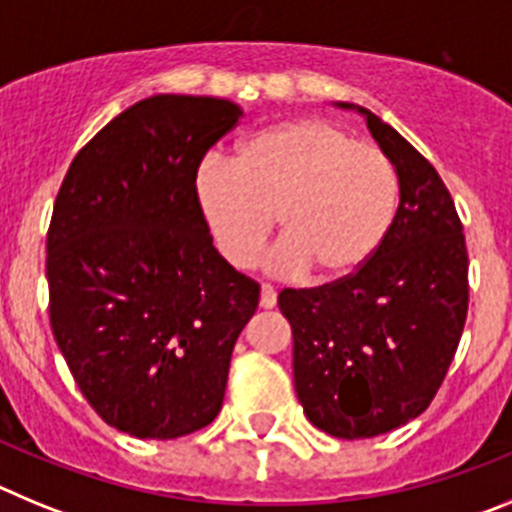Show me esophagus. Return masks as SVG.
<instances>
[{"label":"esophagus","mask_w":512,"mask_h":512,"mask_svg":"<svg viewBox=\"0 0 512 512\" xmlns=\"http://www.w3.org/2000/svg\"><path fill=\"white\" fill-rule=\"evenodd\" d=\"M261 307H264V310H271V307L277 305V292H274V287H269V284H264V287H261Z\"/></svg>","instance_id":"34e87169"}]
</instances>
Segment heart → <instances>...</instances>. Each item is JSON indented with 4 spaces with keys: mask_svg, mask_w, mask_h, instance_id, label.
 <instances>
[{
    "mask_svg": "<svg viewBox=\"0 0 512 512\" xmlns=\"http://www.w3.org/2000/svg\"><path fill=\"white\" fill-rule=\"evenodd\" d=\"M397 192L390 158L318 117L269 125L243 140L235 164L207 156L194 169V200L230 266L253 264L277 215L284 238L264 266L274 277L312 269L323 284L346 282L374 259Z\"/></svg>",
    "mask_w": 512,
    "mask_h": 512,
    "instance_id": "heart-1",
    "label": "heart"
}]
</instances>
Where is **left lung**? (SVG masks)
<instances>
[{"mask_svg":"<svg viewBox=\"0 0 512 512\" xmlns=\"http://www.w3.org/2000/svg\"><path fill=\"white\" fill-rule=\"evenodd\" d=\"M400 184L392 228L346 282L284 289L295 390L307 420L336 438H372L418 418L454 361L467 320V243L449 189L408 140L359 104Z\"/></svg>","mask_w":512,"mask_h":512,"instance_id":"obj_1","label":"left lung"}]
</instances>
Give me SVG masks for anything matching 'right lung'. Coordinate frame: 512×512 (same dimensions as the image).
I'll return each instance as SVG.
<instances>
[{"mask_svg": "<svg viewBox=\"0 0 512 512\" xmlns=\"http://www.w3.org/2000/svg\"><path fill=\"white\" fill-rule=\"evenodd\" d=\"M243 110L156 94L76 153L48 228L51 328L81 395L135 438L200 431L223 408L259 284L212 246L194 169Z\"/></svg>", "mask_w": 512, "mask_h": 512, "instance_id": "obj_1", "label": "right lung"}]
</instances>
